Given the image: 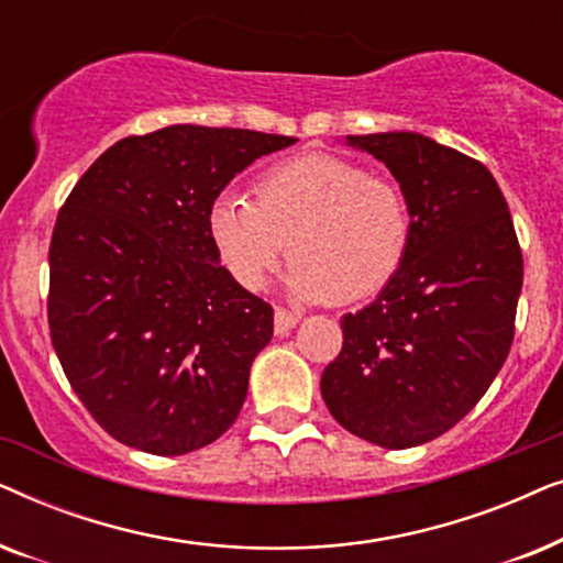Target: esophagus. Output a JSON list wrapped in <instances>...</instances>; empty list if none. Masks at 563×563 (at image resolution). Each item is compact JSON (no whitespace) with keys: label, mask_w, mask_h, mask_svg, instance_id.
I'll return each instance as SVG.
<instances>
[{"label":"esophagus","mask_w":563,"mask_h":563,"mask_svg":"<svg viewBox=\"0 0 563 563\" xmlns=\"http://www.w3.org/2000/svg\"><path fill=\"white\" fill-rule=\"evenodd\" d=\"M297 322H299V314L284 310V307H276V312H274L276 335H289L291 328H297Z\"/></svg>","instance_id":"esophagus-1"}]
</instances>
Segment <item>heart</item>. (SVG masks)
Here are the masks:
<instances>
[{"mask_svg":"<svg viewBox=\"0 0 563 563\" xmlns=\"http://www.w3.org/2000/svg\"><path fill=\"white\" fill-rule=\"evenodd\" d=\"M207 228L220 264L249 291L264 287L289 245L287 287L302 302L379 295L402 272L415 235L410 202L395 181L328 153L272 166L253 199L218 197Z\"/></svg>","mask_w":563,"mask_h":563,"instance_id":"heart-1","label":"heart"}]
</instances>
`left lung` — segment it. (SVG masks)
<instances>
[{
  "label": "left lung",
  "instance_id": "8db88e82",
  "mask_svg": "<svg viewBox=\"0 0 563 563\" xmlns=\"http://www.w3.org/2000/svg\"><path fill=\"white\" fill-rule=\"evenodd\" d=\"M379 158L410 202L402 272L364 310L343 314V349L322 372L328 410L382 449L451 430L510 353L522 253L495 176L420 133L349 135Z\"/></svg>",
  "mask_w": 563,
  "mask_h": 563
}]
</instances>
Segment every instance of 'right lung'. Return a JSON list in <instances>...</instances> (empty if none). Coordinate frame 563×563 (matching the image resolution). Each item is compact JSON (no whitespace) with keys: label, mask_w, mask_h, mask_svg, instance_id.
Returning <instances> with one entry per match:
<instances>
[{"label":"right lung","mask_w":563,"mask_h":563,"mask_svg":"<svg viewBox=\"0 0 563 563\" xmlns=\"http://www.w3.org/2000/svg\"><path fill=\"white\" fill-rule=\"evenodd\" d=\"M291 143L202 125L130 135L60 207L48 251L51 341L76 397L114 441L181 456L235 422L274 310L220 266L207 214L235 174Z\"/></svg>","instance_id":"obj_1"}]
</instances>
